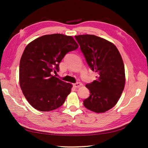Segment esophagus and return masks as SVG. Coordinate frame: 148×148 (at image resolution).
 Returning a JSON list of instances; mask_svg holds the SVG:
<instances>
[{"label":"esophagus","instance_id":"esophagus-1","mask_svg":"<svg viewBox=\"0 0 148 148\" xmlns=\"http://www.w3.org/2000/svg\"><path fill=\"white\" fill-rule=\"evenodd\" d=\"M73 86L75 88H79V87H80L81 86H83V84H82V83H74L73 84Z\"/></svg>","mask_w":148,"mask_h":148}]
</instances>
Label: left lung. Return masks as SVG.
<instances>
[{
    "mask_svg": "<svg viewBox=\"0 0 148 148\" xmlns=\"http://www.w3.org/2000/svg\"><path fill=\"white\" fill-rule=\"evenodd\" d=\"M89 67L97 73V79L86 87L90 92L84 107L97 113L112 108L119 100L125 84V67L114 44L101 37L85 34L75 36Z\"/></svg>",
    "mask_w": 148,
    "mask_h": 148,
    "instance_id": "1",
    "label": "left lung"
}]
</instances>
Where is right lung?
I'll return each instance as SVG.
<instances>
[{"instance_id": "right-lung-1", "label": "right lung", "mask_w": 148, "mask_h": 148, "mask_svg": "<svg viewBox=\"0 0 148 148\" xmlns=\"http://www.w3.org/2000/svg\"><path fill=\"white\" fill-rule=\"evenodd\" d=\"M79 46L72 36L60 34L42 36L28 45L20 62L19 81L23 95L34 108L50 111L63 105L72 84L53 76L69 51Z\"/></svg>"}]
</instances>
